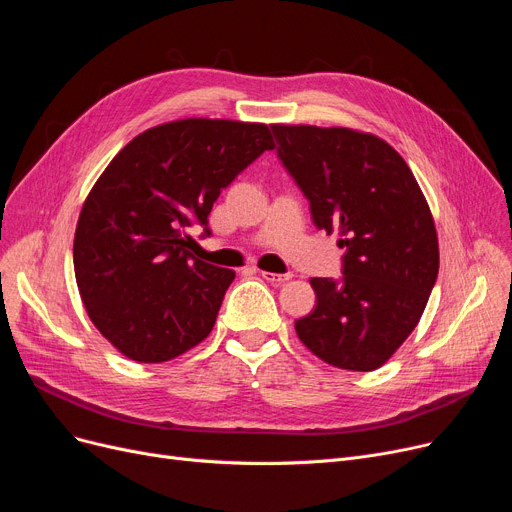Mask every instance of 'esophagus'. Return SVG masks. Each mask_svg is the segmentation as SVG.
Wrapping results in <instances>:
<instances>
[{"label":"esophagus","instance_id":"esophagus-1","mask_svg":"<svg viewBox=\"0 0 512 512\" xmlns=\"http://www.w3.org/2000/svg\"><path fill=\"white\" fill-rule=\"evenodd\" d=\"M260 277H262L264 281L275 283V285H281V283H285V281L291 279L289 273H287V275H279V273H269V271H260Z\"/></svg>","mask_w":512,"mask_h":512}]
</instances>
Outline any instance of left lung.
Here are the masks:
<instances>
[{
    "instance_id": "8db88e82",
    "label": "left lung",
    "mask_w": 512,
    "mask_h": 512,
    "mask_svg": "<svg viewBox=\"0 0 512 512\" xmlns=\"http://www.w3.org/2000/svg\"><path fill=\"white\" fill-rule=\"evenodd\" d=\"M312 221L344 248L342 281L314 277L300 342L331 367L375 371L417 327L440 269L435 223L404 158L346 127L271 125Z\"/></svg>"
}]
</instances>
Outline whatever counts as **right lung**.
<instances>
[{
	"instance_id": "right-lung-1",
	"label": "right lung",
	"mask_w": 512,
	"mask_h": 512,
	"mask_svg": "<svg viewBox=\"0 0 512 512\" xmlns=\"http://www.w3.org/2000/svg\"><path fill=\"white\" fill-rule=\"evenodd\" d=\"M262 123L181 118L139 133L95 181L75 231V277L91 323L131 360H173L210 335L235 279L193 258L212 204L273 150Z\"/></svg>"
}]
</instances>
